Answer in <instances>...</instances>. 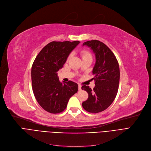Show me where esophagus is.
<instances>
[{
	"mask_svg": "<svg viewBox=\"0 0 151 151\" xmlns=\"http://www.w3.org/2000/svg\"><path fill=\"white\" fill-rule=\"evenodd\" d=\"M78 87H79V91H81V87H82V86L81 84H79L78 85Z\"/></svg>",
	"mask_w": 151,
	"mask_h": 151,
	"instance_id": "1",
	"label": "esophagus"
}]
</instances>
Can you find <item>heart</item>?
I'll list each match as a JSON object with an SVG mask.
<instances>
[{"label": "heart", "mask_w": 151, "mask_h": 151, "mask_svg": "<svg viewBox=\"0 0 151 151\" xmlns=\"http://www.w3.org/2000/svg\"><path fill=\"white\" fill-rule=\"evenodd\" d=\"M81 55L82 57V59L87 58H91V54L87 50H82L81 52ZM69 58H70V56L69 57L68 59Z\"/></svg>", "instance_id": "b5f03b06"}]
</instances>
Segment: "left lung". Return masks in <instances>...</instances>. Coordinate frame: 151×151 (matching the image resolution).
Here are the masks:
<instances>
[{"instance_id":"1","label":"left lung","mask_w":151,"mask_h":151,"mask_svg":"<svg viewBox=\"0 0 151 151\" xmlns=\"http://www.w3.org/2000/svg\"><path fill=\"white\" fill-rule=\"evenodd\" d=\"M84 45L90 47L96 55L92 70L96 86L93 89L85 85L82 86V89L89 94L82 105L87 112L98 113L110 106L117 96L120 79L119 65L115 55L101 41L89 40Z\"/></svg>"}]
</instances>
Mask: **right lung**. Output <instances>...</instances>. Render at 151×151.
Instances as JSON below:
<instances>
[{"label":"right lung","instance_id":"1","mask_svg":"<svg viewBox=\"0 0 151 151\" xmlns=\"http://www.w3.org/2000/svg\"><path fill=\"white\" fill-rule=\"evenodd\" d=\"M79 41H53L47 44L35 59L31 70L34 96L45 111L52 114L64 111L69 99L78 91L77 83L60 82L58 72Z\"/></svg>","mask_w":151,"mask_h":151}]
</instances>
